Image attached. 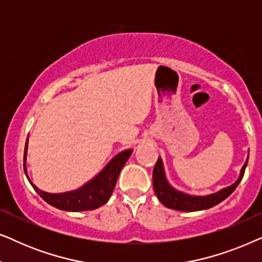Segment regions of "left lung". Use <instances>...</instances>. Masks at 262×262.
Listing matches in <instances>:
<instances>
[{"mask_svg": "<svg viewBox=\"0 0 262 262\" xmlns=\"http://www.w3.org/2000/svg\"><path fill=\"white\" fill-rule=\"evenodd\" d=\"M247 163H248V159H247L246 163L243 164L241 174H239L237 181H236L235 184L229 186V187L221 189L220 192L213 193V194L205 195V196H194V195L186 194V193L179 192L168 184L166 175H164L162 160L159 157V160H157L152 171L154 191H155L160 202L162 203L164 206L169 207V209L178 210V211H186V212H193V211L210 209V207H212L214 205H217V204H220L221 202H223L224 199H227L228 196L235 191L239 182H241L243 175H245Z\"/></svg>", "mask_w": 262, "mask_h": 262, "instance_id": "8db88e82", "label": "left lung"}]
</instances>
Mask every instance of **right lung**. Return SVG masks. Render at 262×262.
Instances as JSON below:
<instances>
[{"label":"right lung","instance_id":"obj_1","mask_svg":"<svg viewBox=\"0 0 262 262\" xmlns=\"http://www.w3.org/2000/svg\"><path fill=\"white\" fill-rule=\"evenodd\" d=\"M26 151L27 142L26 146H25L24 154L25 173H26V164H25V162H26ZM131 154L132 149L125 150V151L118 154V155L114 157V159H112V161L103 168L101 173L96 175L93 180L87 182V184L82 186L81 188L76 189V191L66 193H48L40 191L37 186L32 184L30 179H27L28 181L31 182L34 191L37 192L46 203L57 207V209L63 211H73V212H76V211L94 210L108 202L110 196L112 194L114 187H116L120 170L123 169L125 163L127 162Z\"/></svg>","mask_w":262,"mask_h":262}]
</instances>
